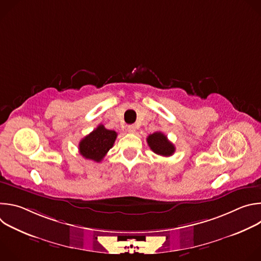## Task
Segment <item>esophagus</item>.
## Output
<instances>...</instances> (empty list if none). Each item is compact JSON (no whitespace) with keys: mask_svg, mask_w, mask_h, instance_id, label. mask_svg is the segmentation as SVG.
<instances>
[{"mask_svg":"<svg viewBox=\"0 0 261 261\" xmlns=\"http://www.w3.org/2000/svg\"><path fill=\"white\" fill-rule=\"evenodd\" d=\"M127 131H128L129 133H135L136 127H135L134 125H129V126L127 127Z\"/></svg>","mask_w":261,"mask_h":261,"instance_id":"esophagus-1","label":"esophagus"}]
</instances>
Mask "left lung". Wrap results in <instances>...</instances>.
<instances>
[{
  "instance_id": "8db88e82",
  "label": "left lung",
  "mask_w": 261,
  "mask_h": 261,
  "mask_svg": "<svg viewBox=\"0 0 261 261\" xmlns=\"http://www.w3.org/2000/svg\"><path fill=\"white\" fill-rule=\"evenodd\" d=\"M146 141L148 146L151 147V150L157 155L169 157L175 151L174 145L168 140L167 136L164 135L162 132H155L153 134H150L147 136Z\"/></svg>"
}]
</instances>
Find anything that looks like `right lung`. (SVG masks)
Segmentation results:
<instances>
[{
    "label": "right lung",
    "mask_w": 261,
    "mask_h": 261,
    "mask_svg": "<svg viewBox=\"0 0 261 261\" xmlns=\"http://www.w3.org/2000/svg\"><path fill=\"white\" fill-rule=\"evenodd\" d=\"M117 135L116 131L108 130L103 125H99L81 140L79 145L80 154L86 159L100 162L113 147Z\"/></svg>",
    "instance_id": "obj_1"
}]
</instances>
